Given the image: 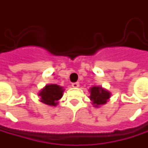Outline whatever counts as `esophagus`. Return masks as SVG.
Wrapping results in <instances>:
<instances>
[{
	"label": "esophagus",
	"mask_w": 148,
	"mask_h": 148,
	"mask_svg": "<svg viewBox=\"0 0 148 148\" xmlns=\"http://www.w3.org/2000/svg\"><path fill=\"white\" fill-rule=\"evenodd\" d=\"M72 87H74V88H77V87H79V82H74V83H72Z\"/></svg>",
	"instance_id": "34e87169"
}]
</instances>
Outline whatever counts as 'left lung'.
<instances>
[{
    "mask_svg": "<svg viewBox=\"0 0 148 148\" xmlns=\"http://www.w3.org/2000/svg\"><path fill=\"white\" fill-rule=\"evenodd\" d=\"M89 91L90 93V99L92 101V105L96 108L99 107L100 105H105L111 96L110 92L102 88L101 86H94L90 88Z\"/></svg>",
    "mask_w": 148,
    "mask_h": 148,
    "instance_id": "left-lung-1",
    "label": "left lung"
}]
</instances>
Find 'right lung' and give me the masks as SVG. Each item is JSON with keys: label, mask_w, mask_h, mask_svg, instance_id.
<instances>
[{"label": "right lung", "mask_w": 148, "mask_h": 148, "mask_svg": "<svg viewBox=\"0 0 148 148\" xmlns=\"http://www.w3.org/2000/svg\"><path fill=\"white\" fill-rule=\"evenodd\" d=\"M64 89L56 84H49L45 86L38 93L40 97V101L45 105L50 106H56L58 104L59 100L63 95Z\"/></svg>", "instance_id": "obj_1"}]
</instances>
